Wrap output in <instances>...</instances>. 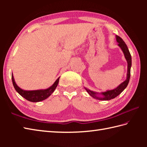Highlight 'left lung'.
<instances>
[{"label": "left lung", "mask_w": 147, "mask_h": 147, "mask_svg": "<svg viewBox=\"0 0 147 147\" xmlns=\"http://www.w3.org/2000/svg\"><path fill=\"white\" fill-rule=\"evenodd\" d=\"M116 40L119 43L118 45L120 47V48L121 49L122 51H123L124 56H125V58L127 62V78L123 83H122L119 86L117 87L116 88L112 90H108L107 92L101 93V94L103 95V96H102V97H98V96H96V95L97 94L96 93L93 92L91 91V90H90L87 88H85L87 92L90 94V95H91L92 97H93L94 98L100 100H109L113 99L119 95L120 93L126 88V86L129 83V79H130V74H131V56L128 48H127L125 42L123 41V40L122 39L120 36L116 35Z\"/></svg>", "instance_id": "obj_1"}]
</instances>
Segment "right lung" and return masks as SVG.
I'll return each instance as SVG.
<instances>
[{
	"label": "right lung",
	"instance_id": "add662e5",
	"mask_svg": "<svg viewBox=\"0 0 147 147\" xmlns=\"http://www.w3.org/2000/svg\"><path fill=\"white\" fill-rule=\"evenodd\" d=\"M59 81V78L55 81L54 83L50 87V88L45 90H32V91H25L21 89L15 83L13 76L12 75V82L13 86L16 92L24 97L27 100L32 102H37L42 101L43 100L48 98L52 93L54 92L55 89L57 87Z\"/></svg>",
	"mask_w": 147,
	"mask_h": 147
}]
</instances>
